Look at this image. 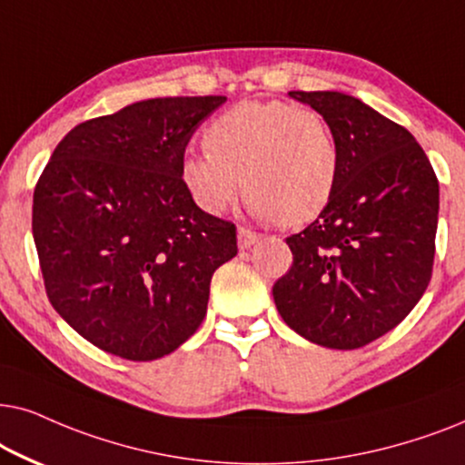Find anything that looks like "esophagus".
<instances>
[{
    "label": "esophagus",
    "instance_id": "obj_1",
    "mask_svg": "<svg viewBox=\"0 0 465 465\" xmlns=\"http://www.w3.org/2000/svg\"><path fill=\"white\" fill-rule=\"evenodd\" d=\"M255 242H259V233L251 232V229H246V227L238 229V246H240V249H242V251L251 249V246Z\"/></svg>",
    "mask_w": 465,
    "mask_h": 465
}]
</instances>
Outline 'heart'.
<instances>
[{"mask_svg":"<svg viewBox=\"0 0 465 465\" xmlns=\"http://www.w3.org/2000/svg\"><path fill=\"white\" fill-rule=\"evenodd\" d=\"M206 151L189 153L181 178L203 213L219 214L240 189L262 219L302 225L323 213L338 184L340 151L317 110L242 102L210 123Z\"/></svg>","mask_w":465,"mask_h":465,"instance_id":"obj_1","label":"heart"}]
</instances>
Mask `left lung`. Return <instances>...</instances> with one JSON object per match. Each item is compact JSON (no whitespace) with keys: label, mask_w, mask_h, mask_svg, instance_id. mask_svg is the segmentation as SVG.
<instances>
[{"label":"left lung","mask_w":465,"mask_h":465,"mask_svg":"<svg viewBox=\"0 0 465 465\" xmlns=\"http://www.w3.org/2000/svg\"><path fill=\"white\" fill-rule=\"evenodd\" d=\"M340 151L331 202L287 238L293 265L272 295L284 323L327 349L385 336L423 297L434 265L438 178L414 135L340 91H289Z\"/></svg>","instance_id":"left-lung-1"}]
</instances>
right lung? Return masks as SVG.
Returning <instances> with one entry per match:
<instances>
[{"label": "right lung", "instance_id": "add662e5", "mask_svg": "<svg viewBox=\"0 0 465 465\" xmlns=\"http://www.w3.org/2000/svg\"><path fill=\"white\" fill-rule=\"evenodd\" d=\"M225 95L154 97L72 129L34 191L48 300L97 349L129 361L176 351L206 317L236 227L203 213L181 178L191 135Z\"/></svg>", "mask_w": 465, "mask_h": 465}]
</instances>
